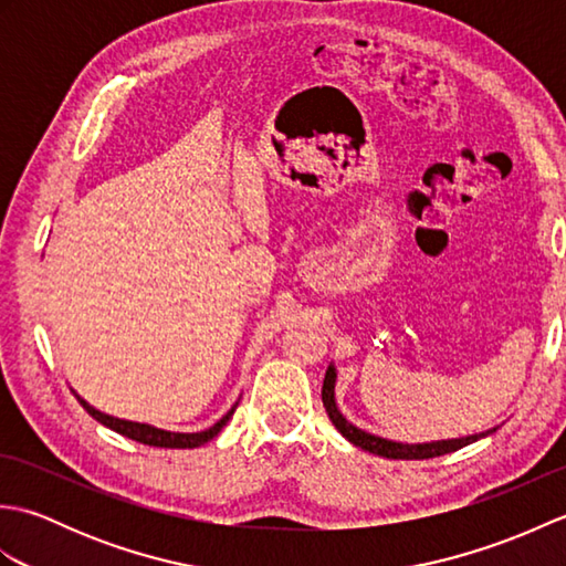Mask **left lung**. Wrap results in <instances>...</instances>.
I'll list each match as a JSON object with an SVG mask.
<instances>
[{
	"instance_id": "obj_1",
	"label": "left lung",
	"mask_w": 566,
	"mask_h": 566,
	"mask_svg": "<svg viewBox=\"0 0 566 566\" xmlns=\"http://www.w3.org/2000/svg\"><path fill=\"white\" fill-rule=\"evenodd\" d=\"M335 384H338V369H335V365L331 363L326 369V379H323L321 396H323V406H326V413L331 418V423L335 426V430H338L345 440H350L355 448H363L365 452L387 457V460H430V457H440V454L467 448V444L482 440L501 428V426H494L484 432H474V436L450 438V440H430V442L387 440V438L371 436V432L353 426L350 420L343 416V411L338 408V399H335Z\"/></svg>"
}]
</instances>
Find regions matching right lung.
<instances>
[{
  "label": "right lung",
  "instance_id": "add662e5",
  "mask_svg": "<svg viewBox=\"0 0 566 566\" xmlns=\"http://www.w3.org/2000/svg\"><path fill=\"white\" fill-rule=\"evenodd\" d=\"M72 394L77 396V401L82 403L84 411H87L94 420H99L102 426L112 428L114 432H118V436L124 438H130L136 442H143V444H150V448H199V444L213 440L216 436H219L221 428L231 420L233 411L238 401L231 406V411H228L221 420H216V423L207 430H199V432H175V430H165V428H155L150 423H138V420H126V418H116V416H109V413H102L99 408H94L90 401H84L82 396L72 389Z\"/></svg>",
  "mask_w": 566,
  "mask_h": 566
}]
</instances>
